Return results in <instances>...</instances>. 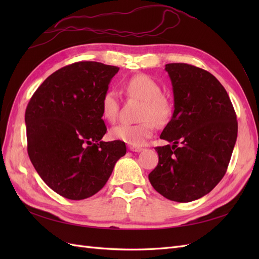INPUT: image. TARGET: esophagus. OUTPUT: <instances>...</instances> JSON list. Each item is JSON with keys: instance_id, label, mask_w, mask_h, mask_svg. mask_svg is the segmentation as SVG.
<instances>
[{"instance_id": "esophagus-1", "label": "esophagus", "mask_w": 259, "mask_h": 259, "mask_svg": "<svg viewBox=\"0 0 259 259\" xmlns=\"http://www.w3.org/2000/svg\"><path fill=\"white\" fill-rule=\"evenodd\" d=\"M130 150L133 151V152H140L143 151L144 149L140 148V147H135V146H130Z\"/></svg>"}]
</instances>
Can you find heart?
I'll use <instances>...</instances> for the list:
<instances>
[{
	"instance_id": "heart-1",
	"label": "heart",
	"mask_w": 259,
	"mask_h": 259,
	"mask_svg": "<svg viewBox=\"0 0 259 259\" xmlns=\"http://www.w3.org/2000/svg\"><path fill=\"white\" fill-rule=\"evenodd\" d=\"M127 95L144 101L139 114L138 124L121 123L113 126L109 136L113 140H120L131 146H143L152 136L153 127L165 125L171 113V107L163 96V90L158 82L147 74H136L124 83ZM101 115L108 122H114L119 114V94L114 90L104 93L100 100Z\"/></svg>"
}]
</instances>
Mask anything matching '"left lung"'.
Segmentation results:
<instances>
[{"label":"left lung","mask_w":259,"mask_h":259,"mask_svg":"<svg viewBox=\"0 0 259 259\" xmlns=\"http://www.w3.org/2000/svg\"><path fill=\"white\" fill-rule=\"evenodd\" d=\"M165 70L175 110L160 138L173 145L155 147L159 163L148 177L164 198L191 202L225 176L238 136L237 115L225 88L206 70L183 62Z\"/></svg>","instance_id":"8db88e82"}]
</instances>
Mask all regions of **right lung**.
I'll return each mask as SVG.
<instances>
[{"instance_id":"right-lung-1","label":"right lung","mask_w":259,"mask_h":259,"mask_svg":"<svg viewBox=\"0 0 259 259\" xmlns=\"http://www.w3.org/2000/svg\"><path fill=\"white\" fill-rule=\"evenodd\" d=\"M117 71L101 62H74L51 74L29 101V158L61 197L83 200L97 193L126 153L123 142L101 140L107 127L100 100Z\"/></svg>"}]
</instances>
